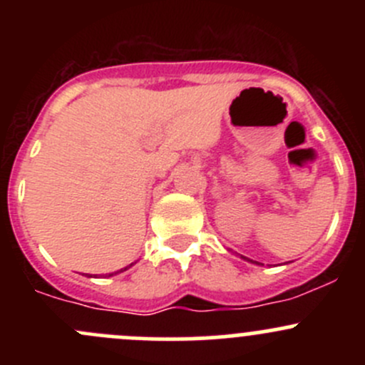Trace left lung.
Here are the masks:
<instances>
[{"instance_id": "left-lung-1", "label": "left lung", "mask_w": 365, "mask_h": 365, "mask_svg": "<svg viewBox=\"0 0 365 365\" xmlns=\"http://www.w3.org/2000/svg\"><path fill=\"white\" fill-rule=\"evenodd\" d=\"M242 257V259H247V261H251V263H256V264H259V263H257V261H252V259H249V257H245V256H240Z\"/></svg>"}]
</instances>
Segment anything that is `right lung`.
<instances>
[{
    "label": "right lung",
    "instance_id": "obj_1",
    "mask_svg": "<svg viewBox=\"0 0 365 365\" xmlns=\"http://www.w3.org/2000/svg\"><path fill=\"white\" fill-rule=\"evenodd\" d=\"M132 264H128V267H125V268H121V270H118V272H114V274H120V272H125L127 270V268H130ZM114 274H108V277H111V275H114Z\"/></svg>",
    "mask_w": 365,
    "mask_h": 365
}]
</instances>
